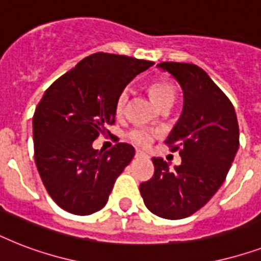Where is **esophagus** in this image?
Segmentation results:
<instances>
[{
	"mask_svg": "<svg viewBox=\"0 0 261 261\" xmlns=\"http://www.w3.org/2000/svg\"><path fill=\"white\" fill-rule=\"evenodd\" d=\"M145 157H147V155L145 154L143 151H141V150L135 151V159H145Z\"/></svg>",
	"mask_w": 261,
	"mask_h": 261,
	"instance_id": "1",
	"label": "esophagus"
}]
</instances>
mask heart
Masks as SVG:
<instances>
[{
	"instance_id": "obj_1",
	"label": "heart",
	"mask_w": 261,
	"mask_h": 261,
	"mask_svg": "<svg viewBox=\"0 0 261 261\" xmlns=\"http://www.w3.org/2000/svg\"><path fill=\"white\" fill-rule=\"evenodd\" d=\"M149 92H150L151 97H153V100L160 108L172 107L174 100H176V89H174L173 84L168 83V81H155L150 85ZM128 96H130V89L124 88L116 97V101H115V114H116V116H122L124 114V108H126V104L128 101ZM157 135H159V131L137 127V128H133V130L127 133V139L134 146L147 147L150 146L151 142L157 138Z\"/></svg>"
}]
</instances>
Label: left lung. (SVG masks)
<instances>
[{"instance_id":"8db88e82","label":"left lung","mask_w":261,"mask_h":261,"mask_svg":"<svg viewBox=\"0 0 261 261\" xmlns=\"http://www.w3.org/2000/svg\"><path fill=\"white\" fill-rule=\"evenodd\" d=\"M184 94L181 116L165 141L181 155L173 169L163 159H151L154 174L139 191L146 207L161 218L181 219L200 210L226 178L240 146L234 107L194 63L161 62Z\"/></svg>"}]
</instances>
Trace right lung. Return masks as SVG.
<instances>
[{"label":"right lung","mask_w":261,"mask_h":261,"mask_svg":"<svg viewBox=\"0 0 261 261\" xmlns=\"http://www.w3.org/2000/svg\"><path fill=\"white\" fill-rule=\"evenodd\" d=\"M154 63L96 53L51 84L34 114L35 163L47 192L61 208L89 215L108 202L134 147L119 142L108 151L92 143L110 133L115 101L135 75Z\"/></svg>","instance_id":"obj_1"}]
</instances>
